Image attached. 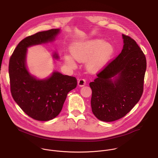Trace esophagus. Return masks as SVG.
<instances>
[{
	"label": "esophagus",
	"mask_w": 158,
	"mask_h": 158,
	"mask_svg": "<svg viewBox=\"0 0 158 158\" xmlns=\"http://www.w3.org/2000/svg\"><path fill=\"white\" fill-rule=\"evenodd\" d=\"M85 84H86V81L84 79H80L78 81V85L80 87L84 86V85H85Z\"/></svg>",
	"instance_id": "obj_1"
}]
</instances>
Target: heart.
<instances>
[{
	"mask_svg": "<svg viewBox=\"0 0 158 158\" xmlns=\"http://www.w3.org/2000/svg\"><path fill=\"white\" fill-rule=\"evenodd\" d=\"M114 51V48L110 44L101 39L75 43L71 47L73 57L79 62L86 61V69L92 74L98 73L104 68ZM64 59L65 63L73 68L76 67V64L71 56L65 55Z\"/></svg>",
	"mask_w": 158,
	"mask_h": 158,
	"instance_id": "b5f03b06",
	"label": "heart"
}]
</instances>
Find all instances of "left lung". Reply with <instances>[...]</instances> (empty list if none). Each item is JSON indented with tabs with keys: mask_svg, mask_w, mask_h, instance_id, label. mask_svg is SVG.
I'll use <instances>...</instances> for the list:
<instances>
[{
	"mask_svg": "<svg viewBox=\"0 0 158 158\" xmlns=\"http://www.w3.org/2000/svg\"><path fill=\"white\" fill-rule=\"evenodd\" d=\"M123 48L90 82L92 111L99 120L112 122L125 115L139 101L146 70V57L134 39L122 34Z\"/></svg>",
	"mask_w": 158,
	"mask_h": 158,
	"instance_id": "left-lung-1",
	"label": "left lung"
}]
</instances>
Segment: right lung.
I'll return each mask as SVG.
<instances>
[{
    "label": "right lung",
    "mask_w": 158,
    "mask_h": 158,
    "mask_svg": "<svg viewBox=\"0 0 158 158\" xmlns=\"http://www.w3.org/2000/svg\"><path fill=\"white\" fill-rule=\"evenodd\" d=\"M60 32V29H53L26 37L19 43L9 60L12 96L26 114L37 121H47L57 117L67 94L77 86L74 77L54 71L50 76L40 79L32 75L27 69V49L52 42ZM52 56L59 59L56 52Z\"/></svg>",
    "instance_id": "1"
}]
</instances>
